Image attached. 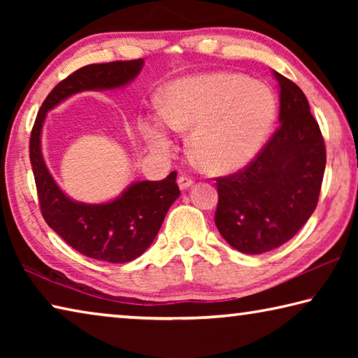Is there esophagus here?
Segmentation results:
<instances>
[{
  "label": "esophagus",
  "mask_w": 358,
  "mask_h": 358,
  "mask_svg": "<svg viewBox=\"0 0 358 358\" xmlns=\"http://www.w3.org/2000/svg\"><path fill=\"white\" fill-rule=\"evenodd\" d=\"M177 183H178V186H180V189H181V191H186V189H189V187L192 186L194 181H192V178H189V177H185V175H183V177H180V178H178Z\"/></svg>",
  "instance_id": "obj_1"
}]
</instances>
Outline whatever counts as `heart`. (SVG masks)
I'll return each instance as SVG.
<instances>
[{
    "label": "heart",
    "instance_id": "obj_1",
    "mask_svg": "<svg viewBox=\"0 0 358 358\" xmlns=\"http://www.w3.org/2000/svg\"><path fill=\"white\" fill-rule=\"evenodd\" d=\"M278 118L268 85L235 72L183 77L169 85L162 108L142 124L150 147L167 153L169 128L192 131L196 164L211 175L243 171L260 155Z\"/></svg>",
    "mask_w": 358,
    "mask_h": 358
}]
</instances>
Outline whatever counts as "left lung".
<instances>
[{
  "label": "left lung",
  "mask_w": 358,
  "mask_h": 358,
  "mask_svg": "<svg viewBox=\"0 0 358 358\" xmlns=\"http://www.w3.org/2000/svg\"><path fill=\"white\" fill-rule=\"evenodd\" d=\"M280 129L243 171L217 178L216 227L245 254L286 243L316 210L325 171V145L305 93L280 72Z\"/></svg>",
  "instance_id": "8db88e82"
}]
</instances>
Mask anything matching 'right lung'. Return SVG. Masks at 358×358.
<instances>
[{
	"label": "right lung",
	"instance_id": "obj_1",
	"mask_svg": "<svg viewBox=\"0 0 358 358\" xmlns=\"http://www.w3.org/2000/svg\"><path fill=\"white\" fill-rule=\"evenodd\" d=\"M143 59L90 64L76 71L52 90L36 117L29 159H31L41 211L48 227L83 256L112 264H124L148 250L159 232L171 205L180 196L177 173L162 181H134L117 197L101 203L78 202L69 197L55 178L42 155V128L47 112L82 92L121 90L134 80Z\"/></svg>",
	"mask_w": 358,
	"mask_h": 358
}]
</instances>
